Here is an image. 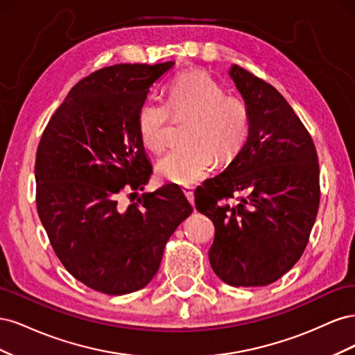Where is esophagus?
Masks as SVG:
<instances>
[{"label":"esophagus","instance_id":"obj_1","mask_svg":"<svg viewBox=\"0 0 355 355\" xmlns=\"http://www.w3.org/2000/svg\"><path fill=\"white\" fill-rule=\"evenodd\" d=\"M184 194L187 196L188 201L194 206V188L192 187H184Z\"/></svg>","mask_w":355,"mask_h":355}]
</instances>
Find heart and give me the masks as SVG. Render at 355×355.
<instances>
[{
  "mask_svg": "<svg viewBox=\"0 0 355 355\" xmlns=\"http://www.w3.org/2000/svg\"><path fill=\"white\" fill-rule=\"evenodd\" d=\"M171 115L189 118L184 142L158 161L157 171L164 180L192 185L214 167L237 157L250 135V111L237 96L225 94L219 83L202 71L182 72L168 85L167 105L145 101L137 111V130L142 144L153 153L167 146Z\"/></svg>",
  "mask_w": 355,
  "mask_h": 355,
  "instance_id": "heart-1",
  "label": "heart"
}]
</instances>
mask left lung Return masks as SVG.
<instances>
[{
	"mask_svg": "<svg viewBox=\"0 0 355 355\" xmlns=\"http://www.w3.org/2000/svg\"><path fill=\"white\" fill-rule=\"evenodd\" d=\"M230 77L250 111V135L222 173L196 191V209L214 225L209 259L222 282L257 287L299 261L320 204L313 139L271 84L237 65Z\"/></svg>",
	"mask_w": 355,
	"mask_h": 355,
	"instance_id": "1",
	"label": "left lung"
}]
</instances>
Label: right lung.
I'll use <instances>...</instances> for the list:
<instances>
[{
  "mask_svg": "<svg viewBox=\"0 0 355 355\" xmlns=\"http://www.w3.org/2000/svg\"><path fill=\"white\" fill-rule=\"evenodd\" d=\"M112 65L73 85L37 149V210L53 250L72 277L106 295L144 288L171 234L192 213L178 185L123 209V189H144L153 166L137 130L149 87L173 68ZM132 196V194H130Z\"/></svg>",
  "mask_w": 355,
  "mask_h": 355,
  "instance_id": "obj_1",
  "label": "right lung"
}]
</instances>
